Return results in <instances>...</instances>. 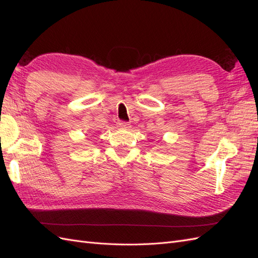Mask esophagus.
<instances>
[{"mask_svg":"<svg viewBox=\"0 0 258 258\" xmlns=\"http://www.w3.org/2000/svg\"><path fill=\"white\" fill-rule=\"evenodd\" d=\"M118 127L121 129H129L131 126L129 122H124V121H119L118 122Z\"/></svg>","mask_w":258,"mask_h":258,"instance_id":"1","label":"esophagus"}]
</instances>
